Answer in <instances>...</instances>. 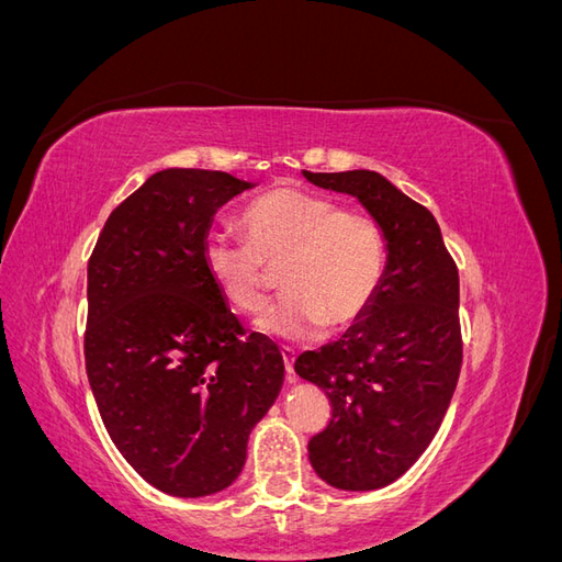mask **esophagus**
I'll return each instance as SVG.
<instances>
[{
	"mask_svg": "<svg viewBox=\"0 0 562 562\" xmlns=\"http://www.w3.org/2000/svg\"><path fill=\"white\" fill-rule=\"evenodd\" d=\"M281 356H283V366H285V375H288V382H295V351L293 349H281Z\"/></svg>",
	"mask_w": 562,
	"mask_h": 562,
	"instance_id": "34e87169",
	"label": "esophagus"
}]
</instances>
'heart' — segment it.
I'll list each match as a JSON object with an SVG mask.
<instances>
[{
    "instance_id": "obj_1",
    "label": "heart",
    "mask_w": 562,
    "mask_h": 562,
    "mask_svg": "<svg viewBox=\"0 0 562 562\" xmlns=\"http://www.w3.org/2000/svg\"><path fill=\"white\" fill-rule=\"evenodd\" d=\"M246 241L215 232L203 241V269L236 314H260L281 267L285 295L260 321L267 335L307 339L356 326L375 302L386 271V236L378 217L300 187L252 199Z\"/></svg>"
}]
</instances>
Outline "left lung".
I'll list each match as a JSON object with an SVG mask.
<instances>
[{
	"instance_id": "8db88e82",
	"label": "left lung",
	"mask_w": 562,
	"mask_h": 562,
	"mask_svg": "<svg viewBox=\"0 0 562 562\" xmlns=\"http://www.w3.org/2000/svg\"><path fill=\"white\" fill-rule=\"evenodd\" d=\"M351 194L386 236V271L370 312L337 342L297 356L295 372L326 391L328 427L310 462L339 490H378L429 448L462 368L459 274L429 209L375 171L312 173Z\"/></svg>"
}]
</instances>
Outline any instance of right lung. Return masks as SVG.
I'll return each instance as SVG.
<instances>
[{
	"label": "right lung",
	"mask_w": 562,
	"mask_h": 562,
	"mask_svg": "<svg viewBox=\"0 0 562 562\" xmlns=\"http://www.w3.org/2000/svg\"><path fill=\"white\" fill-rule=\"evenodd\" d=\"M223 171L166 168L110 213L89 260L87 375L116 450L173 497L229 487L283 384L279 347L203 269L213 215L250 190Z\"/></svg>",
	"instance_id": "obj_1"
}]
</instances>
